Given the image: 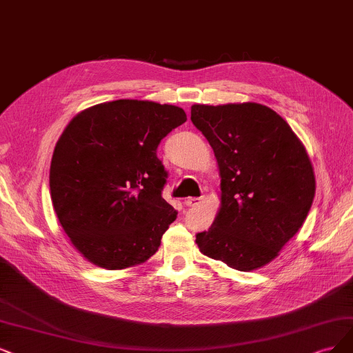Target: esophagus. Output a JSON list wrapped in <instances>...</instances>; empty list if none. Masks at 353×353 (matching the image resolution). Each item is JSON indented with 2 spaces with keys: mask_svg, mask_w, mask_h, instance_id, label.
Listing matches in <instances>:
<instances>
[{
  "mask_svg": "<svg viewBox=\"0 0 353 353\" xmlns=\"http://www.w3.org/2000/svg\"><path fill=\"white\" fill-rule=\"evenodd\" d=\"M202 202V198H188L185 201L186 206H198Z\"/></svg>",
  "mask_w": 353,
  "mask_h": 353,
  "instance_id": "34e87169",
  "label": "esophagus"
}]
</instances>
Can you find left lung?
<instances>
[{
  "label": "left lung",
  "instance_id": "1",
  "mask_svg": "<svg viewBox=\"0 0 353 353\" xmlns=\"http://www.w3.org/2000/svg\"><path fill=\"white\" fill-rule=\"evenodd\" d=\"M190 119L221 174V210L211 228L196 234L201 253L243 272L268 265L301 228L314 199L304 145L259 103L193 104Z\"/></svg>",
  "mask_w": 353,
  "mask_h": 353
}]
</instances>
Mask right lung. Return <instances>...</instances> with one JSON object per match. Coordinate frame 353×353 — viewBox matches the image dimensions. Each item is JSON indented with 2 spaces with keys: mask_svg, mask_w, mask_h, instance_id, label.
Instances as JSON below:
<instances>
[{
  "mask_svg": "<svg viewBox=\"0 0 353 353\" xmlns=\"http://www.w3.org/2000/svg\"><path fill=\"white\" fill-rule=\"evenodd\" d=\"M186 122L172 104L114 100L78 113L52 155L49 188L59 223L91 263L116 270L150 259L177 211L161 193L168 173L157 157Z\"/></svg>",
  "mask_w": 353,
  "mask_h": 353,
  "instance_id": "right-lung-1",
  "label": "right lung"
}]
</instances>
